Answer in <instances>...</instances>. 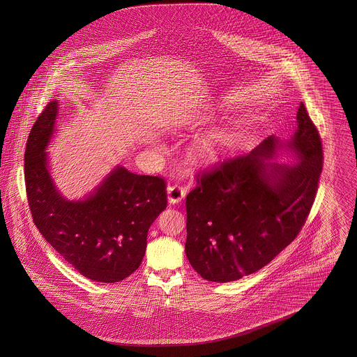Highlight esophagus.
<instances>
[{
	"mask_svg": "<svg viewBox=\"0 0 357 357\" xmlns=\"http://www.w3.org/2000/svg\"><path fill=\"white\" fill-rule=\"evenodd\" d=\"M185 195H186V191H185L183 187L178 186V185L167 187V199H169V204H170L182 202Z\"/></svg>",
	"mask_w": 357,
	"mask_h": 357,
	"instance_id": "34e87169",
	"label": "esophagus"
}]
</instances>
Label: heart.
I'll use <instances>...</instances> for the list:
<instances>
[{"mask_svg": "<svg viewBox=\"0 0 357 357\" xmlns=\"http://www.w3.org/2000/svg\"><path fill=\"white\" fill-rule=\"evenodd\" d=\"M231 149V137L225 128H210L195 136L191 143V156L201 165H210L221 159Z\"/></svg>", "mask_w": 357, "mask_h": 357, "instance_id": "b5f03b06", "label": "heart"}]
</instances>
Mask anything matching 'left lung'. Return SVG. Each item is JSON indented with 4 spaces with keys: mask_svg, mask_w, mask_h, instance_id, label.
Returning a JSON list of instances; mask_svg holds the SVG:
<instances>
[{
    "mask_svg": "<svg viewBox=\"0 0 357 357\" xmlns=\"http://www.w3.org/2000/svg\"><path fill=\"white\" fill-rule=\"evenodd\" d=\"M289 139L269 136L245 156L202 174L186 199L188 262L230 282L257 272L297 237L323 170L320 135L301 102ZM290 154L294 162H280Z\"/></svg>",
    "mask_w": 357,
    "mask_h": 357,
    "instance_id": "obj_1",
    "label": "left lung"
}]
</instances>
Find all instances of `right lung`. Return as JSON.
Segmentation results:
<instances>
[{
    "instance_id": "obj_1",
    "label": "right lung",
    "mask_w": 357,
    "mask_h": 357,
    "mask_svg": "<svg viewBox=\"0 0 357 357\" xmlns=\"http://www.w3.org/2000/svg\"><path fill=\"white\" fill-rule=\"evenodd\" d=\"M59 102H50L31 130L25 185L34 225L52 248L86 278L114 284L140 266L149 229L166 208L162 178L115 166L92 191L66 198L54 185L50 153Z\"/></svg>"
}]
</instances>
